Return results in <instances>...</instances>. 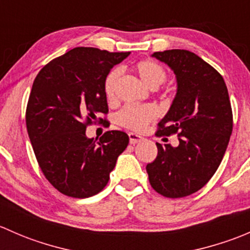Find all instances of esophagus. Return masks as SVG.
Returning <instances> with one entry per match:
<instances>
[{
  "instance_id": "34e87169",
  "label": "esophagus",
  "mask_w": 250,
  "mask_h": 250,
  "mask_svg": "<svg viewBox=\"0 0 250 250\" xmlns=\"http://www.w3.org/2000/svg\"><path fill=\"white\" fill-rule=\"evenodd\" d=\"M128 135H129V143L133 144V145L144 140V138L140 137V135L137 134V133H129Z\"/></svg>"
}]
</instances>
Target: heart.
Returning a JSON list of instances; mask_svg holds the SVG:
<instances>
[{
    "instance_id": "1",
    "label": "heart",
    "mask_w": 250,
    "mask_h": 250,
    "mask_svg": "<svg viewBox=\"0 0 250 250\" xmlns=\"http://www.w3.org/2000/svg\"><path fill=\"white\" fill-rule=\"evenodd\" d=\"M135 70L141 81L151 89H157L167 78L166 70L155 60H141L135 65ZM121 74H122L121 69L116 67L111 70L105 78L104 92L109 100L115 99L116 87ZM155 117L156 109L151 105H125L116 115V122L128 129L141 130Z\"/></svg>"
}]
</instances>
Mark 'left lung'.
<instances>
[{
  "label": "left lung",
  "mask_w": 250,
  "mask_h": 250,
  "mask_svg": "<svg viewBox=\"0 0 250 250\" xmlns=\"http://www.w3.org/2000/svg\"><path fill=\"white\" fill-rule=\"evenodd\" d=\"M176 78V94L160 121L157 135L178 133L179 145L156 143L158 153L146 166L151 186L169 198L202 188L220 166L232 133V110L223 76L197 54L184 49L156 52Z\"/></svg>",
  "instance_id": "8db88e82"
}]
</instances>
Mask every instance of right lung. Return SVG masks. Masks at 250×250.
<instances>
[{
    "label": "right lung",
    "instance_id": "right-lung-1",
    "mask_svg": "<svg viewBox=\"0 0 250 250\" xmlns=\"http://www.w3.org/2000/svg\"><path fill=\"white\" fill-rule=\"evenodd\" d=\"M77 47L55 58L39 72L26 107V128L47 180L64 195L87 198L106 186L129 138L109 130L99 141L87 138L90 123L107 113L104 81L129 55Z\"/></svg>",
    "mask_w": 250,
    "mask_h": 250
}]
</instances>
